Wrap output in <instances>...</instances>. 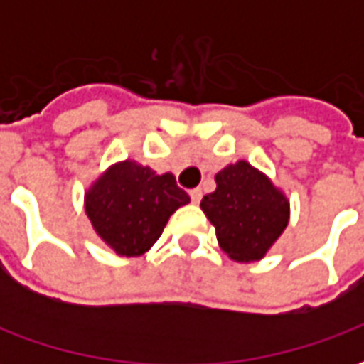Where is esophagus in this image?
<instances>
[{
  "label": "esophagus",
  "mask_w": 364,
  "mask_h": 364,
  "mask_svg": "<svg viewBox=\"0 0 364 364\" xmlns=\"http://www.w3.org/2000/svg\"><path fill=\"white\" fill-rule=\"evenodd\" d=\"M191 200L193 203H200V198H203V191L200 189H191Z\"/></svg>",
  "instance_id": "1"
}]
</instances>
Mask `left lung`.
Returning <instances> with one entry per match:
<instances>
[{"mask_svg":"<svg viewBox=\"0 0 364 364\" xmlns=\"http://www.w3.org/2000/svg\"><path fill=\"white\" fill-rule=\"evenodd\" d=\"M216 191L200 200V208L216 228L218 244L230 259H261L289 224V200L267 175L237 161L216 173Z\"/></svg>","mask_w":364,"mask_h":364,"instance_id":"8db88e82","label":"left lung"}]
</instances>
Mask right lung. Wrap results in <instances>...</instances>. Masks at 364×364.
<instances>
[{"mask_svg": "<svg viewBox=\"0 0 364 364\" xmlns=\"http://www.w3.org/2000/svg\"><path fill=\"white\" fill-rule=\"evenodd\" d=\"M189 200L171 173L158 175L127 159L91 185L85 213L105 244L119 255L138 257L158 242L169 216Z\"/></svg>", "mask_w": 364, "mask_h": 364, "instance_id": "obj_1", "label": "right lung"}]
</instances>
